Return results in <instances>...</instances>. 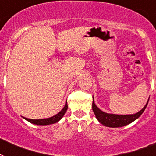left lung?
I'll return each instance as SVG.
<instances>
[{"label":"left lung","instance_id":"obj_1","mask_svg":"<svg viewBox=\"0 0 156 156\" xmlns=\"http://www.w3.org/2000/svg\"><path fill=\"white\" fill-rule=\"evenodd\" d=\"M148 101L146 104V105L143 107V108L138 112L135 114H129V115H118V114H112L104 112L102 110H100L96 105H95L94 100L92 103V110L95 115V117L97 119L100 124L103 126L110 127V128H119L122 126H127L129 124L132 123L133 121L139 117L143 114L144 110L147 106Z\"/></svg>","mask_w":156,"mask_h":156}]
</instances>
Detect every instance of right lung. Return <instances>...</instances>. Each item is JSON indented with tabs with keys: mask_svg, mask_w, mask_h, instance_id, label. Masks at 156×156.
Segmentation results:
<instances>
[{
	"mask_svg": "<svg viewBox=\"0 0 156 156\" xmlns=\"http://www.w3.org/2000/svg\"><path fill=\"white\" fill-rule=\"evenodd\" d=\"M68 109V104H67V101H66L65 107H64L62 110L61 112H59L58 113L56 114L55 116L49 117V118H44V119H38V120H33V119H29L23 117V118L29 121L30 123L34 124V125H37V126H48V125H52V124H55L56 122H58L62 117L64 116L65 113Z\"/></svg>",
	"mask_w": 156,
	"mask_h": 156,
	"instance_id": "right-lung-1",
	"label": "right lung"
}]
</instances>
